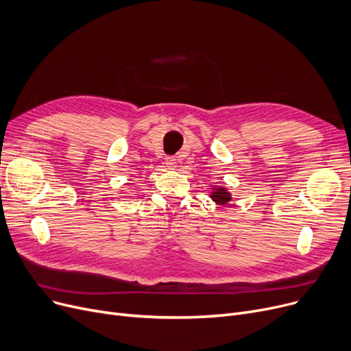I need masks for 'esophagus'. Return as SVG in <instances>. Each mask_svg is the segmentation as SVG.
<instances>
[{"label": "esophagus", "instance_id": "obj_1", "mask_svg": "<svg viewBox=\"0 0 351 351\" xmlns=\"http://www.w3.org/2000/svg\"><path fill=\"white\" fill-rule=\"evenodd\" d=\"M165 163H166V168L171 169V171H173V169L178 168V162H176V159H175L173 156H168V158H166Z\"/></svg>", "mask_w": 351, "mask_h": 351}]
</instances>
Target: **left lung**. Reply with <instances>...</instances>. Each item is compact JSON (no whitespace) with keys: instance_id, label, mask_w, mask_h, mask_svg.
Here are the masks:
<instances>
[{"instance_id":"obj_1","label":"left lung","mask_w":351,"mask_h":351,"mask_svg":"<svg viewBox=\"0 0 351 351\" xmlns=\"http://www.w3.org/2000/svg\"><path fill=\"white\" fill-rule=\"evenodd\" d=\"M210 197H212V200L215 202V204H217V205H226L229 200H232V196L226 191V188H220V186L213 188V191L210 193Z\"/></svg>"}]
</instances>
